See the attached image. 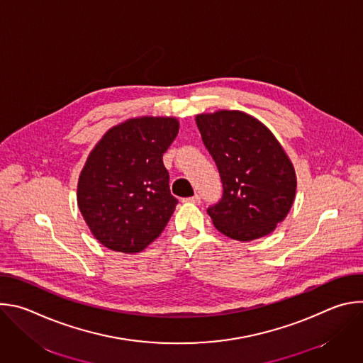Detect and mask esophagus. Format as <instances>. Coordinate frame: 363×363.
I'll use <instances>...</instances> for the list:
<instances>
[{"label": "esophagus", "mask_w": 363, "mask_h": 363, "mask_svg": "<svg viewBox=\"0 0 363 363\" xmlns=\"http://www.w3.org/2000/svg\"><path fill=\"white\" fill-rule=\"evenodd\" d=\"M184 201H185V202H192V203H199V202H201V198H199V195H198V194H195L194 196H191V198H185Z\"/></svg>", "instance_id": "obj_1"}]
</instances>
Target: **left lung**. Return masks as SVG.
I'll list each match as a JSON object with an SVG mask.
<instances>
[{"label":"left lung","mask_w":363,"mask_h":363,"mask_svg":"<svg viewBox=\"0 0 363 363\" xmlns=\"http://www.w3.org/2000/svg\"><path fill=\"white\" fill-rule=\"evenodd\" d=\"M195 122L224 189L206 210L216 228L238 241L273 233L289 214L297 186L280 142L260 121L240 111L196 115Z\"/></svg>","instance_id":"1"}]
</instances>
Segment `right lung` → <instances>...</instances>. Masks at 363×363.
<instances>
[{"label":"right lung","mask_w":363,"mask_h":363,"mask_svg":"<svg viewBox=\"0 0 363 363\" xmlns=\"http://www.w3.org/2000/svg\"><path fill=\"white\" fill-rule=\"evenodd\" d=\"M178 130L175 118L143 116L113 126L93 147L77 205L100 244L135 254L161 235L178 203L162 161Z\"/></svg>","instance_id":"add662e5"}]
</instances>
